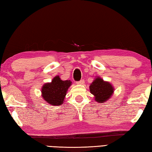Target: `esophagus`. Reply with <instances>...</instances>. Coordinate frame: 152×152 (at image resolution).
I'll return each instance as SVG.
<instances>
[{
  "instance_id": "esophagus-1",
  "label": "esophagus",
  "mask_w": 152,
  "mask_h": 152,
  "mask_svg": "<svg viewBox=\"0 0 152 152\" xmlns=\"http://www.w3.org/2000/svg\"><path fill=\"white\" fill-rule=\"evenodd\" d=\"M76 83L77 84V85H83V84L85 83V81H84L83 79H81L80 80H79V81L76 82Z\"/></svg>"
}]
</instances>
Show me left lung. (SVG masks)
Listing matches in <instances>:
<instances>
[{
    "mask_svg": "<svg viewBox=\"0 0 152 152\" xmlns=\"http://www.w3.org/2000/svg\"><path fill=\"white\" fill-rule=\"evenodd\" d=\"M90 91L95 96V100L98 103L105 102L114 92L113 86L109 83L104 82L101 78H97L90 86Z\"/></svg>",
    "mask_w": 152,
    "mask_h": 152,
    "instance_id": "obj_1",
    "label": "left lung"
}]
</instances>
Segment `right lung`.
Listing matches in <instances>:
<instances>
[{
	"label": "right lung",
	"mask_w": 152,
	"mask_h": 152,
	"mask_svg": "<svg viewBox=\"0 0 152 152\" xmlns=\"http://www.w3.org/2000/svg\"><path fill=\"white\" fill-rule=\"evenodd\" d=\"M72 85L70 80H62L56 76L51 83H46L42 87L43 99L52 105H60L63 103L68 88Z\"/></svg>",
	"instance_id": "right-lung-1"
}]
</instances>
